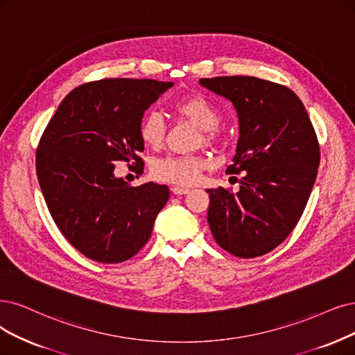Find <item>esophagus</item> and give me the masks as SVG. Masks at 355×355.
I'll return each instance as SVG.
<instances>
[{"label":"esophagus","instance_id":"1","mask_svg":"<svg viewBox=\"0 0 355 355\" xmlns=\"http://www.w3.org/2000/svg\"><path fill=\"white\" fill-rule=\"evenodd\" d=\"M171 191H173L175 196H182V194H187L190 190L186 189V187H177V186H174V187H171Z\"/></svg>","mask_w":355,"mask_h":355}]
</instances>
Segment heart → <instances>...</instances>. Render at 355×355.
Returning a JSON list of instances; mask_svg holds the SVG:
<instances>
[{
    "mask_svg": "<svg viewBox=\"0 0 355 355\" xmlns=\"http://www.w3.org/2000/svg\"><path fill=\"white\" fill-rule=\"evenodd\" d=\"M175 112L193 123L202 130V136L206 141L215 140V128L219 124L218 111L200 96H191L182 99L175 105ZM165 121L164 116L150 111L143 116L139 127V135L150 149H159L165 139ZM207 166V159L202 155H169L155 159L152 164V175L159 180L173 182L178 186H191L199 180L200 173Z\"/></svg>",
    "mask_w": 355,
    "mask_h": 355,
    "instance_id": "heart-1",
    "label": "heart"
}]
</instances>
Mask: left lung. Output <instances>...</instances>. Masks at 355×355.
Masks as SVG:
<instances>
[{
	"mask_svg": "<svg viewBox=\"0 0 355 355\" xmlns=\"http://www.w3.org/2000/svg\"><path fill=\"white\" fill-rule=\"evenodd\" d=\"M232 102L239 141L228 174L240 190L207 189V222L228 253L252 259L279 245L303 215L320 162L319 143L303 102L291 89L250 76L200 78Z\"/></svg>",
	"mask_w": 355,
	"mask_h": 355,
	"instance_id": "left-lung-1",
	"label": "left lung"
}]
</instances>
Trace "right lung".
<instances>
[{"label":"right lung","instance_id":"obj_1","mask_svg":"<svg viewBox=\"0 0 355 355\" xmlns=\"http://www.w3.org/2000/svg\"><path fill=\"white\" fill-rule=\"evenodd\" d=\"M173 82L103 78L76 87L51 118L36 152V174L49 214L67 241L101 263H121L150 239L169 199L156 182L131 187L115 164L139 165L144 111Z\"/></svg>","mask_w":355,"mask_h":355}]
</instances>
